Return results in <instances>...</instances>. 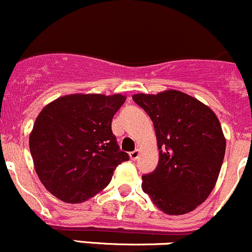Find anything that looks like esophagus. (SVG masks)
Returning a JSON list of instances; mask_svg holds the SVG:
<instances>
[{"label":"esophagus","mask_w":252,"mask_h":252,"mask_svg":"<svg viewBox=\"0 0 252 252\" xmlns=\"http://www.w3.org/2000/svg\"><path fill=\"white\" fill-rule=\"evenodd\" d=\"M138 155H140V150H138V149L134 150V152H131V153H130V154H129L130 158H131V160H136V158H138Z\"/></svg>","instance_id":"1"}]
</instances>
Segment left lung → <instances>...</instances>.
Instances as JSON below:
<instances>
[{
  "mask_svg": "<svg viewBox=\"0 0 252 252\" xmlns=\"http://www.w3.org/2000/svg\"><path fill=\"white\" fill-rule=\"evenodd\" d=\"M134 102L154 124L158 163L142 176V189L167 215L190 212L215 189L226 141L209 106L184 92L137 94Z\"/></svg>",
  "mask_w": 252,
  "mask_h": 252,
  "instance_id": "8db88e82",
  "label": "left lung"
}]
</instances>
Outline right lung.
<instances>
[{
    "label": "right lung",
    "mask_w": 252,
    "mask_h": 252,
    "mask_svg": "<svg viewBox=\"0 0 252 252\" xmlns=\"http://www.w3.org/2000/svg\"><path fill=\"white\" fill-rule=\"evenodd\" d=\"M122 94H68L46 105L30 135L35 172L48 192L78 204L105 189L129 155L112 134Z\"/></svg>",
    "instance_id": "obj_1"
}]
</instances>
